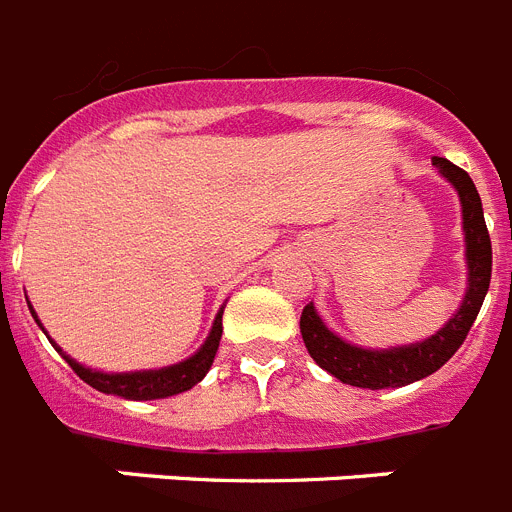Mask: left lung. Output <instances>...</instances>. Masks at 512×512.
<instances>
[{
	"mask_svg": "<svg viewBox=\"0 0 512 512\" xmlns=\"http://www.w3.org/2000/svg\"><path fill=\"white\" fill-rule=\"evenodd\" d=\"M433 164L456 188L461 201L466 268H469L464 301H461L459 311L428 340L391 350H368L350 345L335 332L327 330V324L319 319L314 304H306L301 311V337H304L306 350L324 371H330L342 384L361 386V389H389V386H407L412 381L425 379L464 345L471 324L482 309L492 278V242L487 224H484L482 198H479L471 177L461 167L443 157H433Z\"/></svg>",
	"mask_w": 512,
	"mask_h": 512,
	"instance_id": "8db88e82",
	"label": "left lung"
}]
</instances>
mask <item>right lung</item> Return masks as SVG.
I'll return each instance as SVG.
<instances>
[{
    "label": "right lung",
    "instance_id": "obj_1",
    "mask_svg": "<svg viewBox=\"0 0 512 512\" xmlns=\"http://www.w3.org/2000/svg\"><path fill=\"white\" fill-rule=\"evenodd\" d=\"M30 311H33V306H30ZM221 314H224V309H221L219 314H216V319H213L211 332H208L206 342H203L198 353L190 355L188 361L175 363V366H167V368H159V371H131V373L92 371V368L82 366V363H77L74 358H69V355H66L56 342L53 340L51 342H53V348L64 355L66 363L74 368V373H77L79 379H82L84 384H90L92 389L102 391V394H115V397H123V399H139V402H144V399H164V397H172V394H180V391L193 389V386L206 376L213 358H216V350H219L221 332H224V327H221ZM33 317H35V311H33ZM35 322H38V317H35Z\"/></svg>",
    "mask_w": 512,
    "mask_h": 512
}]
</instances>
